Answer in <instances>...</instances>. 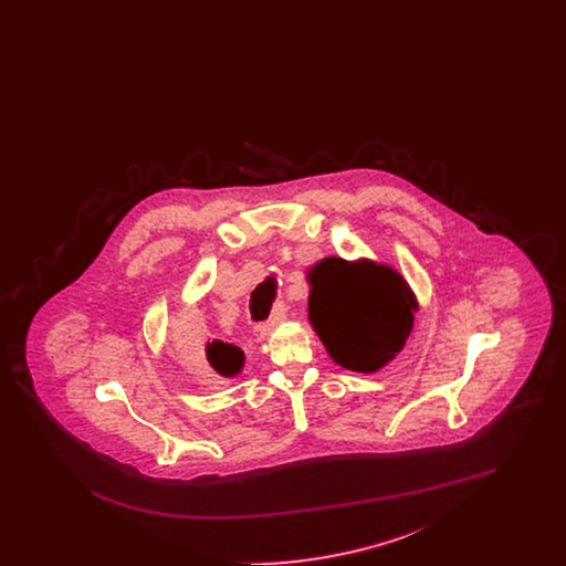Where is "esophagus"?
Masks as SVG:
<instances>
[{
	"label": "esophagus",
	"instance_id": "obj_1",
	"mask_svg": "<svg viewBox=\"0 0 566 566\" xmlns=\"http://www.w3.org/2000/svg\"><path fill=\"white\" fill-rule=\"evenodd\" d=\"M286 318V307L280 303V305H275L273 307V314H271L270 321L268 323L259 324L254 331H256V337H268L271 331L277 326V324L282 323Z\"/></svg>",
	"mask_w": 566,
	"mask_h": 566
}]
</instances>
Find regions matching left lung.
Listing matches in <instances>:
<instances>
[{
	"label": "left lung",
	"instance_id": "obj_1",
	"mask_svg": "<svg viewBox=\"0 0 566 566\" xmlns=\"http://www.w3.org/2000/svg\"><path fill=\"white\" fill-rule=\"evenodd\" d=\"M305 280L310 324L342 369L377 374L403 350L420 305L392 265L326 256Z\"/></svg>",
	"mask_w": 566,
	"mask_h": 566
}]
</instances>
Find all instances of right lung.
Here are the masks:
<instances>
[{"label":"right lung","mask_w":566,"mask_h":566,"mask_svg":"<svg viewBox=\"0 0 566 566\" xmlns=\"http://www.w3.org/2000/svg\"><path fill=\"white\" fill-rule=\"evenodd\" d=\"M206 360L218 376L235 377L242 374L245 354L233 344H224L220 339L206 342Z\"/></svg>","instance_id":"obj_1"}]
</instances>
